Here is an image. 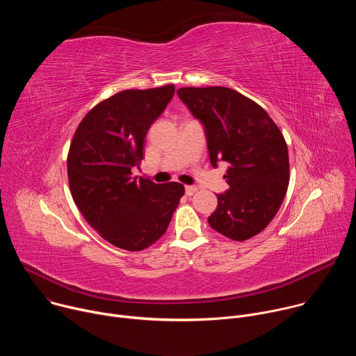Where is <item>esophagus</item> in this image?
Segmentation results:
<instances>
[{"mask_svg":"<svg viewBox=\"0 0 356 356\" xmlns=\"http://www.w3.org/2000/svg\"><path fill=\"white\" fill-rule=\"evenodd\" d=\"M198 188L195 186H186V194L187 195H193Z\"/></svg>","mask_w":356,"mask_h":356,"instance_id":"esophagus-1","label":"esophagus"}]
</instances>
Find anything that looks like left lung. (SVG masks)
<instances>
[{
  "instance_id": "1",
  "label": "left lung",
  "mask_w": 356,
  "mask_h": 356,
  "mask_svg": "<svg viewBox=\"0 0 356 356\" xmlns=\"http://www.w3.org/2000/svg\"><path fill=\"white\" fill-rule=\"evenodd\" d=\"M180 99L204 127L210 162H228L229 188L217 194L213 229L234 241L258 235L279 211L289 186L286 140L269 114L228 87H183Z\"/></svg>"
}]
</instances>
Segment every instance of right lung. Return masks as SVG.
<instances>
[{"label": "right lung", "mask_w": 356, "mask_h": 356, "mask_svg": "<svg viewBox=\"0 0 356 356\" xmlns=\"http://www.w3.org/2000/svg\"><path fill=\"white\" fill-rule=\"evenodd\" d=\"M173 94V84L117 92L88 111L70 143L67 176L76 206L117 248L138 252L154 245L184 194L180 183L138 180L131 172L143 159L147 129Z\"/></svg>", "instance_id": "add662e5"}]
</instances>
